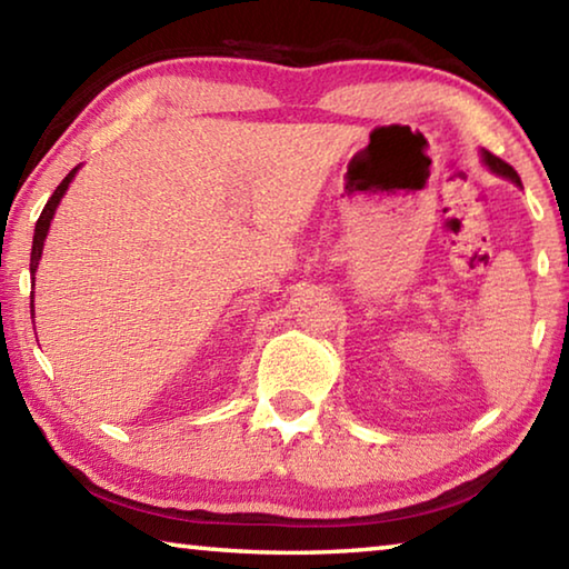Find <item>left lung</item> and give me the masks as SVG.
Instances as JSON below:
<instances>
[{"label":"left lung","instance_id":"left-lung-1","mask_svg":"<svg viewBox=\"0 0 569 569\" xmlns=\"http://www.w3.org/2000/svg\"><path fill=\"white\" fill-rule=\"evenodd\" d=\"M481 160H485V166L492 170V172H497V176H502V178H509L512 182H517V186H522V180H519V176H517V170L509 166V162H505L502 158H497V156H492V152L489 150H481Z\"/></svg>","mask_w":569,"mask_h":569}]
</instances>
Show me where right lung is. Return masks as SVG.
<instances>
[{"label": "right lung", "instance_id": "right-lung-1", "mask_svg": "<svg viewBox=\"0 0 569 569\" xmlns=\"http://www.w3.org/2000/svg\"><path fill=\"white\" fill-rule=\"evenodd\" d=\"M77 170H80V166L67 172V178L60 182V186H57V190L52 192V198L47 200V206H44V210H42L40 220H37L34 240H32V258H30V273H32V276H34V271H37V266H40L42 248H44V238H47V230H50V220L54 218V210H57V206H60V200H62V196L67 192V188H70V182H72ZM32 296H34V291H32Z\"/></svg>", "mask_w": 569, "mask_h": 569}]
</instances>
